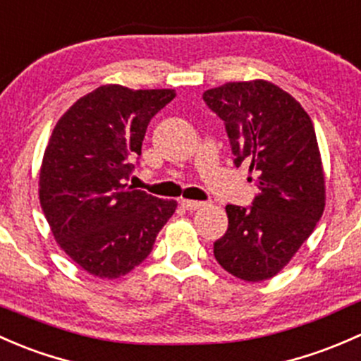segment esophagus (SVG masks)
Returning a JSON list of instances; mask_svg holds the SVG:
<instances>
[{"instance_id":"34e87169","label":"esophagus","mask_w":361,"mask_h":361,"mask_svg":"<svg viewBox=\"0 0 361 361\" xmlns=\"http://www.w3.org/2000/svg\"><path fill=\"white\" fill-rule=\"evenodd\" d=\"M181 206L185 207V209L187 211H195V209H199V207H202L204 206V202H200V200H181Z\"/></svg>"}]
</instances>
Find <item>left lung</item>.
Instances as JSON below:
<instances>
[{
  "instance_id": "obj_1",
  "label": "left lung",
  "mask_w": 361,
  "mask_h": 361,
  "mask_svg": "<svg viewBox=\"0 0 361 361\" xmlns=\"http://www.w3.org/2000/svg\"><path fill=\"white\" fill-rule=\"evenodd\" d=\"M204 102L225 123L233 164L249 166L257 195L226 206L228 230L214 257L247 282L276 275L322 218L325 181L313 123L287 91L268 81L228 82Z\"/></svg>"
}]
</instances>
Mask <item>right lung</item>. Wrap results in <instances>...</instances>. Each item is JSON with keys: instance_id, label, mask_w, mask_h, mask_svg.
Listing matches in <instances>:
<instances>
[{"instance_id": "add662e5", "label": "right lung", "mask_w": 361, "mask_h": 361, "mask_svg": "<svg viewBox=\"0 0 361 361\" xmlns=\"http://www.w3.org/2000/svg\"><path fill=\"white\" fill-rule=\"evenodd\" d=\"M173 98V90L100 86L51 133L41 207L60 247L91 275L117 279L138 267L176 209L174 200L128 185L150 119Z\"/></svg>"}]
</instances>
